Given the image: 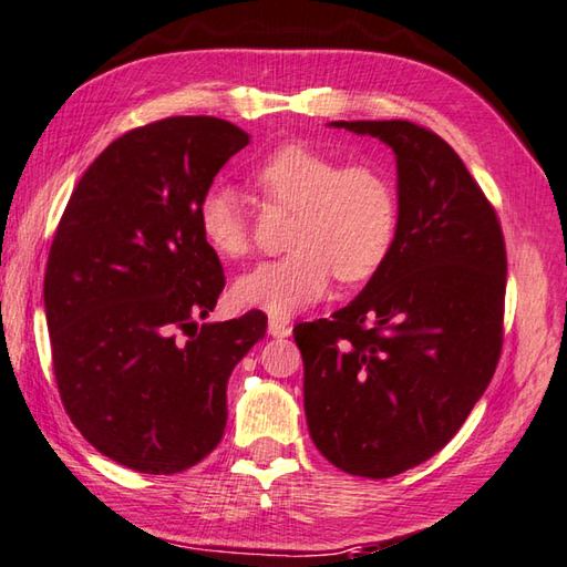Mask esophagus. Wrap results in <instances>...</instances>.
Wrapping results in <instances>:
<instances>
[{
  "instance_id": "34e87169",
  "label": "esophagus",
  "mask_w": 567,
  "mask_h": 567,
  "mask_svg": "<svg viewBox=\"0 0 567 567\" xmlns=\"http://www.w3.org/2000/svg\"><path fill=\"white\" fill-rule=\"evenodd\" d=\"M269 333H271L274 338H288V336H291V326H288L286 320L271 318V320H269Z\"/></svg>"
}]
</instances>
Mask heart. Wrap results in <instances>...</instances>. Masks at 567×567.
<instances>
[{
    "mask_svg": "<svg viewBox=\"0 0 567 567\" xmlns=\"http://www.w3.org/2000/svg\"><path fill=\"white\" fill-rule=\"evenodd\" d=\"M266 205L293 209L288 249L239 276L234 301L274 318H291L318 303L340 281L370 279L398 239L400 205L392 179L372 163H340L306 143H286L254 167ZM199 234L221 259L251 249L247 209L231 187L215 185L197 205Z\"/></svg>",
    "mask_w": 567,
    "mask_h": 567,
    "instance_id": "b5f03b06",
    "label": "heart"
}]
</instances>
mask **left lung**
Listing matches in <instances>:
<instances>
[{
	"mask_svg": "<svg viewBox=\"0 0 567 567\" xmlns=\"http://www.w3.org/2000/svg\"><path fill=\"white\" fill-rule=\"evenodd\" d=\"M392 147L400 227L355 301L293 328L311 440L352 476L388 478L458 432L504 346L506 244L450 143L410 121H336Z\"/></svg>",
	"mask_w": 567,
	"mask_h": 567,
	"instance_id": "8db88e82",
	"label": "left lung"
}]
</instances>
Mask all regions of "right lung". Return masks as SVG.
Wrapping results in <instances>:
<instances>
[{
  "instance_id": "obj_1",
  "label": "right lung",
  "mask_w": 567,
  "mask_h": 567,
  "mask_svg": "<svg viewBox=\"0 0 567 567\" xmlns=\"http://www.w3.org/2000/svg\"><path fill=\"white\" fill-rule=\"evenodd\" d=\"M249 135L175 115L113 141L79 179L53 237L44 308L53 375L95 450L141 474L202 462L227 426V382L266 333L249 311L197 323L224 288L197 205Z\"/></svg>"
}]
</instances>
